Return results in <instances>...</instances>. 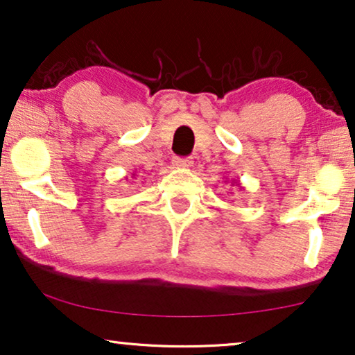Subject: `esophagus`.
<instances>
[{
    "instance_id": "1",
    "label": "esophagus",
    "mask_w": 355,
    "mask_h": 355,
    "mask_svg": "<svg viewBox=\"0 0 355 355\" xmlns=\"http://www.w3.org/2000/svg\"><path fill=\"white\" fill-rule=\"evenodd\" d=\"M173 164L178 168H191L193 162H192V158H174Z\"/></svg>"
}]
</instances>
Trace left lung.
<instances>
[{
  "mask_svg": "<svg viewBox=\"0 0 355 355\" xmlns=\"http://www.w3.org/2000/svg\"><path fill=\"white\" fill-rule=\"evenodd\" d=\"M234 180H236V179H234ZM232 184H236V186H237V187H241V184H239V182H236L234 183V181H232Z\"/></svg>",
  "mask_w": 355,
  "mask_h": 355,
  "instance_id": "8db88e82",
  "label": "left lung"
}]
</instances>
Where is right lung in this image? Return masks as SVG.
Returning <instances> with one entry per match:
<instances>
[{
    "mask_svg": "<svg viewBox=\"0 0 355 355\" xmlns=\"http://www.w3.org/2000/svg\"><path fill=\"white\" fill-rule=\"evenodd\" d=\"M132 176H135V173H134V174H132Z\"/></svg>",
    "mask_w": 355,
    "mask_h": 355,
    "instance_id": "1",
    "label": "right lung"
}]
</instances>
